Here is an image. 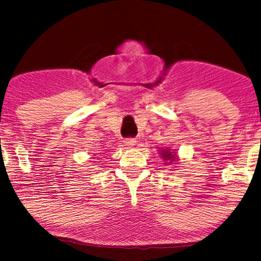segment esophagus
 <instances>
[{
  "label": "esophagus",
  "instance_id": "obj_1",
  "mask_svg": "<svg viewBox=\"0 0 261 261\" xmlns=\"http://www.w3.org/2000/svg\"><path fill=\"white\" fill-rule=\"evenodd\" d=\"M125 145H127V147H133V145H135V143H136V141L134 140V138H127V140L124 141Z\"/></svg>",
  "mask_w": 261,
  "mask_h": 261
}]
</instances>
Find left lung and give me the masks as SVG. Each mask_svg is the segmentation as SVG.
<instances>
[{
	"mask_svg": "<svg viewBox=\"0 0 261 261\" xmlns=\"http://www.w3.org/2000/svg\"><path fill=\"white\" fill-rule=\"evenodd\" d=\"M161 155H162L163 160H167V161H169V163L174 161L175 158H176L175 152H174V154H172V152L169 151L168 149H166V150H161Z\"/></svg>",
	"mask_w": 261,
	"mask_h": 261,
	"instance_id": "left-lung-1",
	"label": "left lung"
}]
</instances>
